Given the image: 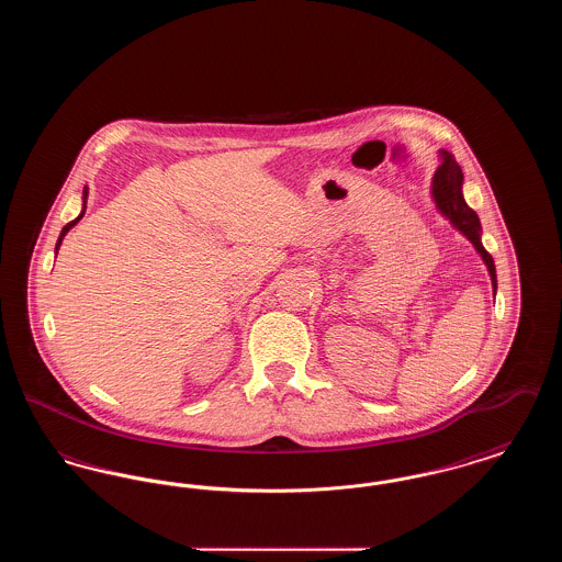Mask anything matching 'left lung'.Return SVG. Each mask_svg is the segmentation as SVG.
I'll return each instance as SVG.
<instances>
[{
    "label": "left lung",
    "instance_id": "obj_1",
    "mask_svg": "<svg viewBox=\"0 0 562 562\" xmlns=\"http://www.w3.org/2000/svg\"><path fill=\"white\" fill-rule=\"evenodd\" d=\"M440 166L434 172L431 179V200L436 204V211L442 214L454 229L465 236L474 250L481 255L482 263L486 266L493 294L497 293V271H495V261L482 246V225L479 214L474 213L463 198V172L461 166L454 161L453 156L445 149L438 151Z\"/></svg>",
    "mask_w": 562,
    "mask_h": 562
}]
</instances>
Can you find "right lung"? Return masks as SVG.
Listing matches in <instances>:
<instances>
[{
	"label": "right lung",
	"mask_w": 562,
	"mask_h": 562,
	"mask_svg": "<svg viewBox=\"0 0 562 562\" xmlns=\"http://www.w3.org/2000/svg\"><path fill=\"white\" fill-rule=\"evenodd\" d=\"M86 202H88V188H83V193H81V213L71 221V223H67L63 229H60V236H58V240H56V246H54V255L58 252V248H60V244H63V238L69 234V229H74L78 223L81 221V216L86 213Z\"/></svg>",
	"instance_id": "right-lung-1"
}]
</instances>
